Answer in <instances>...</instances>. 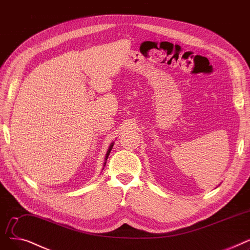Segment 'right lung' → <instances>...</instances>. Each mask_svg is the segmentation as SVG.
Masks as SVG:
<instances>
[{
	"label": "right lung",
	"mask_w": 250,
	"mask_h": 250,
	"mask_svg": "<svg viewBox=\"0 0 250 250\" xmlns=\"http://www.w3.org/2000/svg\"><path fill=\"white\" fill-rule=\"evenodd\" d=\"M113 146H114V144H112L111 146H110V147H109V149H108V151H106V154H105V162H106V160H108V157H109V154H110V152H111V150H112V147H113ZM105 162L104 163V166H105Z\"/></svg>",
	"instance_id": "right-lung-1"
}]
</instances>
